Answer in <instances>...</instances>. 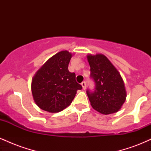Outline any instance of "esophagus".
<instances>
[{"instance_id":"obj_1","label":"esophagus","mask_w":151,"mask_h":151,"mask_svg":"<svg viewBox=\"0 0 151 151\" xmlns=\"http://www.w3.org/2000/svg\"><path fill=\"white\" fill-rule=\"evenodd\" d=\"M81 86H82V89H86V82L85 81H83V82H81Z\"/></svg>"}]
</instances>
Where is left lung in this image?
<instances>
[{
  "label": "left lung",
  "instance_id": "obj_1",
  "mask_svg": "<svg viewBox=\"0 0 151 151\" xmlns=\"http://www.w3.org/2000/svg\"><path fill=\"white\" fill-rule=\"evenodd\" d=\"M91 74L95 83L94 91L86 93L91 106L102 114L119 111L126 101V91L120 73L105 55H87Z\"/></svg>",
  "mask_w": 151,
  "mask_h": 151
}]
</instances>
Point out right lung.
Listing matches in <instances>:
<instances>
[{
	"instance_id": "right-lung-1",
	"label": "right lung",
	"mask_w": 151,
	"mask_h": 151,
	"mask_svg": "<svg viewBox=\"0 0 151 151\" xmlns=\"http://www.w3.org/2000/svg\"><path fill=\"white\" fill-rule=\"evenodd\" d=\"M72 54L61 51L50 58L32 79L31 90L35 104L42 110L58 113L70 105L77 90L82 89L70 72Z\"/></svg>"
}]
</instances>
